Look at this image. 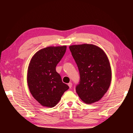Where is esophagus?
<instances>
[{
	"label": "esophagus",
	"instance_id": "34e87169",
	"mask_svg": "<svg viewBox=\"0 0 133 133\" xmlns=\"http://www.w3.org/2000/svg\"><path fill=\"white\" fill-rule=\"evenodd\" d=\"M68 86H69L70 88H71V87H72V83H71V82L69 83H68Z\"/></svg>",
	"mask_w": 133,
	"mask_h": 133
}]
</instances>
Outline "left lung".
Masks as SVG:
<instances>
[{"label": "left lung", "instance_id": "8db88e82", "mask_svg": "<svg viewBox=\"0 0 133 133\" xmlns=\"http://www.w3.org/2000/svg\"><path fill=\"white\" fill-rule=\"evenodd\" d=\"M69 49L80 74L76 92L86 104L99 101L107 91L111 81V69L106 53L92 44L71 45Z\"/></svg>", "mask_w": 133, "mask_h": 133}]
</instances>
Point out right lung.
Masks as SVG:
<instances>
[{"instance_id": "obj_1", "label": "right lung", "mask_w": 133, "mask_h": 133, "mask_svg": "<svg viewBox=\"0 0 133 133\" xmlns=\"http://www.w3.org/2000/svg\"><path fill=\"white\" fill-rule=\"evenodd\" d=\"M66 46H49L33 55L27 70V81L31 94L42 106L53 107L69 87L63 83L56 66L63 58Z\"/></svg>"}]
</instances>
